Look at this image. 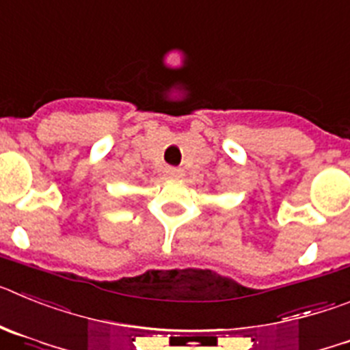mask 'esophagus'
<instances>
[{
    "mask_svg": "<svg viewBox=\"0 0 350 350\" xmlns=\"http://www.w3.org/2000/svg\"><path fill=\"white\" fill-rule=\"evenodd\" d=\"M165 175H166V178H172V180H177V178L182 177V170L173 168V166H168V168L165 170Z\"/></svg>",
    "mask_w": 350,
    "mask_h": 350,
    "instance_id": "34e87169",
    "label": "esophagus"
}]
</instances>
